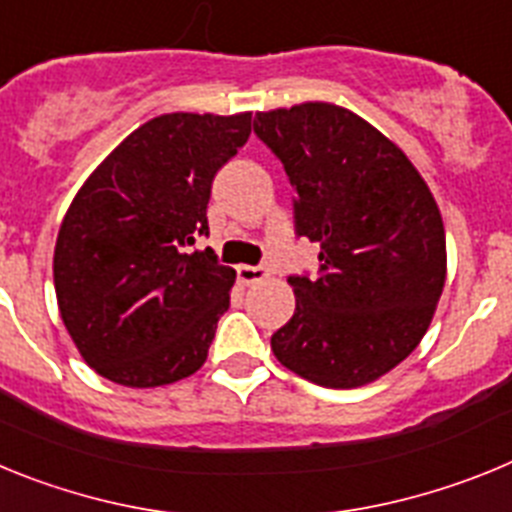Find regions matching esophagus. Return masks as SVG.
<instances>
[{
  "label": "esophagus",
  "instance_id": "esophagus-1",
  "mask_svg": "<svg viewBox=\"0 0 512 512\" xmlns=\"http://www.w3.org/2000/svg\"><path fill=\"white\" fill-rule=\"evenodd\" d=\"M235 274H238V282L241 284H259L269 277V269H264V266L238 264L235 266Z\"/></svg>",
  "mask_w": 512,
  "mask_h": 512
}]
</instances>
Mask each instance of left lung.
<instances>
[{"mask_svg": "<svg viewBox=\"0 0 512 512\" xmlns=\"http://www.w3.org/2000/svg\"><path fill=\"white\" fill-rule=\"evenodd\" d=\"M253 130L295 189V230L320 274L289 277L295 315L271 336L279 364L330 390L377 382L425 336L446 282V233L410 158L330 102L256 112Z\"/></svg>", "mask_w": 512, "mask_h": 512, "instance_id": "obj_1", "label": "left lung"}]
</instances>
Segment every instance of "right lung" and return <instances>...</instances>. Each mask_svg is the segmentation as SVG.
I'll list each match as a JSON object with an SVG mask.
<instances>
[{
  "mask_svg": "<svg viewBox=\"0 0 512 512\" xmlns=\"http://www.w3.org/2000/svg\"><path fill=\"white\" fill-rule=\"evenodd\" d=\"M251 112H171L143 122L81 184L53 251L58 310L99 377L161 387L205 364L235 271L192 251L217 169Z\"/></svg>",
  "mask_w": 512,
  "mask_h": 512,
  "instance_id": "1",
  "label": "right lung"
}]
</instances>
